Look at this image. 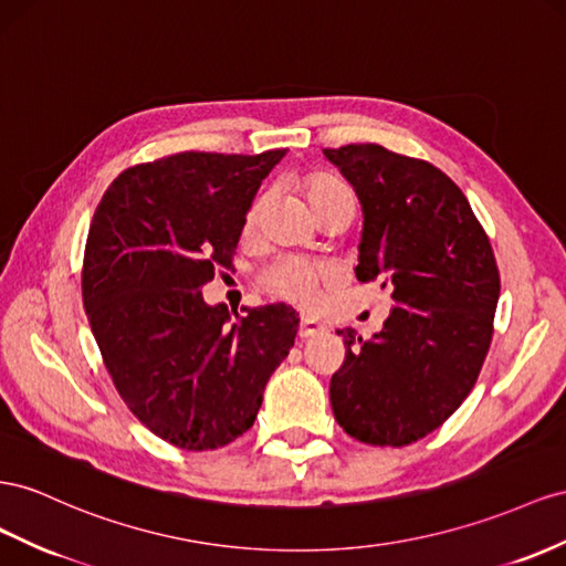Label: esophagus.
Listing matches in <instances>:
<instances>
[{"instance_id":"1","label":"esophagus","mask_w":566,"mask_h":566,"mask_svg":"<svg viewBox=\"0 0 566 566\" xmlns=\"http://www.w3.org/2000/svg\"><path fill=\"white\" fill-rule=\"evenodd\" d=\"M324 331H326V326L321 324V321L310 318V316H304V318H302V324H300V338H314V335L324 333Z\"/></svg>"}]
</instances>
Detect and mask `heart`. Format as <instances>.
Here are the masks:
<instances>
[{
	"instance_id": "heart-1",
	"label": "heart",
	"mask_w": 566,
	"mask_h": 566,
	"mask_svg": "<svg viewBox=\"0 0 566 566\" xmlns=\"http://www.w3.org/2000/svg\"><path fill=\"white\" fill-rule=\"evenodd\" d=\"M302 190H304V195H307V202L314 209V213H318L338 195L347 192L343 182H338L331 176H324V174H314L310 178H304ZM264 207H266V197H259V200H254V205L250 207L248 217H245V231H252V228L256 226ZM326 279H328V271L324 266L310 264L297 256H287V259H281V262H276V264H271L262 281H264V287L271 290L276 297H283L293 304H302L304 307V304H310L314 300L316 285Z\"/></svg>"
}]
</instances>
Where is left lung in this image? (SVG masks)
Masks as SVG:
<instances>
[{
    "label": "left lung",
    "mask_w": 566,
    "mask_h": 566,
    "mask_svg": "<svg viewBox=\"0 0 566 566\" xmlns=\"http://www.w3.org/2000/svg\"><path fill=\"white\" fill-rule=\"evenodd\" d=\"M361 205L357 279L390 290L395 307L364 340L343 328L331 378L343 431L402 448L436 431L476 384L493 338L500 273L464 192L429 161L380 145L324 149Z\"/></svg>",
    "instance_id": "8db88e82"
}]
</instances>
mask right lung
Listing matches in <instances>:
<instances>
[{
    "mask_svg": "<svg viewBox=\"0 0 566 566\" xmlns=\"http://www.w3.org/2000/svg\"><path fill=\"white\" fill-rule=\"evenodd\" d=\"M283 157L182 151L133 166L90 223V328L128 409L176 448L217 450L245 433L295 345L300 314L287 304L238 316L202 297L213 269L231 266L254 195Z\"/></svg>",
    "mask_w": 566,
    "mask_h": 566,
    "instance_id": "add662e5",
    "label": "right lung"
}]
</instances>
